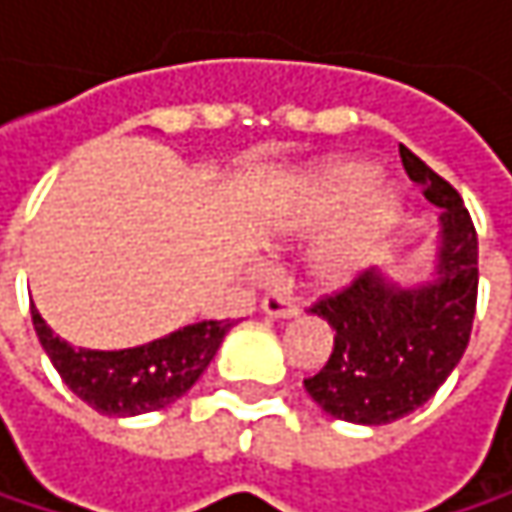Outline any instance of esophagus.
Returning a JSON list of instances; mask_svg holds the SVG:
<instances>
[{"mask_svg": "<svg viewBox=\"0 0 512 512\" xmlns=\"http://www.w3.org/2000/svg\"><path fill=\"white\" fill-rule=\"evenodd\" d=\"M260 308H263V314L281 317V320H290V317L299 314L296 302H293L290 296H284V293H266V296L260 299Z\"/></svg>", "mask_w": 512, "mask_h": 512, "instance_id": "esophagus-1", "label": "esophagus"}]
</instances>
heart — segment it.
I'll list each match as a JSON object with an SVG mask.
<instances>
[{
    "label": "heart",
    "mask_w": 512,
    "mask_h": 512,
    "mask_svg": "<svg viewBox=\"0 0 512 512\" xmlns=\"http://www.w3.org/2000/svg\"><path fill=\"white\" fill-rule=\"evenodd\" d=\"M379 174L367 162H329L302 174L281 201L284 237H317L358 210L373 195ZM397 216L391 195H376L356 219L332 234L311 257V278L323 287H344L379 255L385 234Z\"/></svg>",
    "instance_id": "b5f03b06"
}]
</instances>
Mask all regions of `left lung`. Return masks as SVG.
<instances>
[{"instance_id":"left-lung-1","label":"left lung","mask_w":512,"mask_h":512,"mask_svg":"<svg viewBox=\"0 0 512 512\" xmlns=\"http://www.w3.org/2000/svg\"><path fill=\"white\" fill-rule=\"evenodd\" d=\"M400 159L442 210L436 278L403 287L367 269L311 305L335 329V350L305 388L323 412L367 427L391 424L439 391L468 347L477 308V231L460 192L403 145Z\"/></svg>"}]
</instances>
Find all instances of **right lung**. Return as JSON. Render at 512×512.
I'll return each instance as SVG.
<instances>
[{"mask_svg":"<svg viewBox=\"0 0 512 512\" xmlns=\"http://www.w3.org/2000/svg\"><path fill=\"white\" fill-rule=\"evenodd\" d=\"M32 323L41 347L55 364L64 385L91 409L127 418L156 412L183 397L213 361L231 323L204 320L183 326L159 341L133 350H73L32 308Z\"/></svg>","mask_w":512,"mask_h":512,"instance_id":"obj_1","label":"right lung"}]
</instances>
